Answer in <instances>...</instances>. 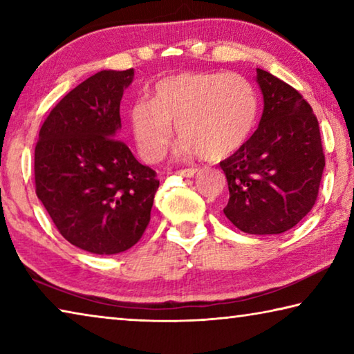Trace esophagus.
<instances>
[{"label": "esophagus", "instance_id": "esophagus-1", "mask_svg": "<svg viewBox=\"0 0 354 354\" xmlns=\"http://www.w3.org/2000/svg\"><path fill=\"white\" fill-rule=\"evenodd\" d=\"M196 169H185V170H178L176 175L179 176H184V178H194L196 175Z\"/></svg>", "mask_w": 354, "mask_h": 354}]
</instances>
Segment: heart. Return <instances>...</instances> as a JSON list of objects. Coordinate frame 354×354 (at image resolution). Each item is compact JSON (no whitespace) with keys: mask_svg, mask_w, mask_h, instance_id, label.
<instances>
[{"mask_svg":"<svg viewBox=\"0 0 354 354\" xmlns=\"http://www.w3.org/2000/svg\"><path fill=\"white\" fill-rule=\"evenodd\" d=\"M259 101L253 84L241 73L184 71L164 77L151 101H137L129 124L143 159H162L176 124L178 158L201 154L217 160L236 153L253 131Z\"/></svg>","mask_w":354,"mask_h":354,"instance_id":"b5f03b06","label":"heart"}]
</instances>
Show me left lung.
<instances>
[{"mask_svg": "<svg viewBox=\"0 0 354 354\" xmlns=\"http://www.w3.org/2000/svg\"><path fill=\"white\" fill-rule=\"evenodd\" d=\"M256 73L262 117L254 134L220 162L230 189L223 212L247 234H281L315 205L325 154L308 101L268 71Z\"/></svg>", "mask_w": 354, "mask_h": 354, "instance_id": "8db88e82", "label": "left lung"}]
</instances>
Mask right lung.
<instances>
[{"label": "right lung", "mask_w": 354, "mask_h": 354, "mask_svg": "<svg viewBox=\"0 0 354 354\" xmlns=\"http://www.w3.org/2000/svg\"><path fill=\"white\" fill-rule=\"evenodd\" d=\"M134 70H103L59 101L34 153L35 194L64 239L93 254H117L149 223L156 171L118 140L120 101Z\"/></svg>", "instance_id": "1"}]
</instances>
